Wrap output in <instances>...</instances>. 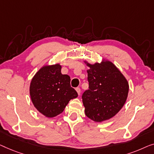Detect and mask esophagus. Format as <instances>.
Returning a JSON list of instances; mask_svg holds the SVG:
<instances>
[{
  "label": "esophagus",
  "mask_w": 154,
  "mask_h": 154,
  "mask_svg": "<svg viewBox=\"0 0 154 154\" xmlns=\"http://www.w3.org/2000/svg\"><path fill=\"white\" fill-rule=\"evenodd\" d=\"M75 90L77 91L78 95H80V94H81V89H80V88H78L77 87V88H75Z\"/></svg>",
  "instance_id": "34e87169"
}]
</instances>
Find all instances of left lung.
Returning a JSON list of instances; mask_svg holds the SVG:
<instances>
[{"instance_id": "left-lung-1", "label": "left lung", "mask_w": 154, "mask_h": 154, "mask_svg": "<svg viewBox=\"0 0 154 154\" xmlns=\"http://www.w3.org/2000/svg\"><path fill=\"white\" fill-rule=\"evenodd\" d=\"M87 70L88 89L82 95L86 116L96 122L108 120L120 111L126 101L129 85L115 65L103 60L90 64Z\"/></svg>"}]
</instances>
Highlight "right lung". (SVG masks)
<instances>
[{
  "label": "right lung",
  "mask_w": 154,
  "mask_h": 154,
  "mask_svg": "<svg viewBox=\"0 0 154 154\" xmlns=\"http://www.w3.org/2000/svg\"><path fill=\"white\" fill-rule=\"evenodd\" d=\"M30 96L39 112L52 118L62 113L78 94L70 86V77L62 74L61 66L57 63L43 66L36 72L30 84Z\"/></svg>",
  "instance_id": "right-lung-1"
}]
</instances>
